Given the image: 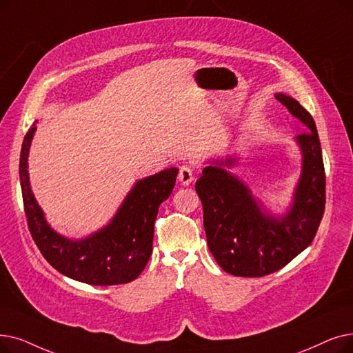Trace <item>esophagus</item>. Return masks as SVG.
Instances as JSON below:
<instances>
[{"mask_svg":"<svg viewBox=\"0 0 353 353\" xmlns=\"http://www.w3.org/2000/svg\"><path fill=\"white\" fill-rule=\"evenodd\" d=\"M179 181L181 183L183 186H189V185H190V183L193 181V172H192L190 167L185 165V167L180 168V172H179Z\"/></svg>","mask_w":353,"mask_h":353,"instance_id":"1","label":"esophagus"}]
</instances>
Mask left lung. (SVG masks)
I'll return each instance as SVG.
<instances>
[{
	"mask_svg": "<svg viewBox=\"0 0 353 353\" xmlns=\"http://www.w3.org/2000/svg\"><path fill=\"white\" fill-rule=\"evenodd\" d=\"M275 98L309 130L296 137L303 163L287 213H268L226 170L235 159L205 167L194 186L203 206L208 247L221 268L236 277H263L281 270L312 243L325 212L326 176L314 119L294 98Z\"/></svg>",
	"mask_w": 353,
	"mask_h": 353,
	"instance_id": "8db88e82",
	"label": "left lung"
}]
</instances>
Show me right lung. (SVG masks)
I'll list each match as a JSON object with an SVG mask.
<instances>
[{"mask_svg": "<svg viewBox=\"0 0 353 353\" xmlns=\"http://www.w3.org/2000/svg\"><path fill=\"white\" fill-rule=\"evenodd\" d=\"M36 124L24 137L20 154V183L24 212L37 248L59 272L90 285H117L135 280L152 251L154 222L160 205L172 194L179 168L139 180L111 222L82 239H69L48 223L30 188L28 151Z\"/></svg>", "mask_w": 353, "mask_h": 353, "instance_id": "right-lung-1", "label": "right lung"}]
</instances>
